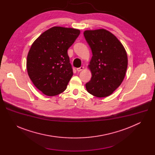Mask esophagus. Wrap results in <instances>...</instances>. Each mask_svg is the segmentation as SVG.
Masks as SVG:
<instances>
[{
	"mask_svg": "<svg viewBox=\"0 0 155 155\" xmlns=\"http://www.w3.org/2000/svg\"><path fill=\"white\" fill-rule=\"evenodd\" d=\"M83 69H84V68L83 67V66H81L80 68H77V71L78 72H80V71H83Z\"/></svg>",
	"mask_w": 155,
	"mask_h": 155,
	"instance_id": "esophagus-1",
	"label": "esophagus"
}]
</instances>
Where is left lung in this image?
<instances>
[{
  "label": "left lung",
  "mask_w": 155,
  "mask_h": 155,
  "mask_svg": "<svg viewBox=\"0 0 155 155\" xmlns=\"http://www.w3.org/2000/svg\"><path fill=\"white\" fill-rule=\"evenodd\" d=\"M84 36L93 53L89 65L92 77L86 83V90L97 97L108 96L124 78L127 67L126 50L118 39L107 30L86 31Z\"/></svg>",
  "instance_id": "obj_1"
}]
</instances>
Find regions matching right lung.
<instances>
[{
	"instance_id": "1",
	"label": "right lung",
	"mask_w": 155,
	"mask_h": 155,
	"mask_svg": "<svg viewBox=\"0 0 155 155\" xmlns=\"http://www.w3.org/2000/svg\"><path fill=\"white\" fill-rule=\"evenodd\" d=\"M80 34L73 28L53 27L32 43L27 58V70L35 86L54 96L64 91L73 75L68 50Z\"/></svg>"
}]
</instances>
